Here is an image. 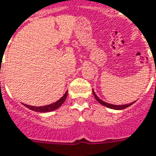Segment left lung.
<instances>
[{
    "instance_id": "1",
    "label": "left lung",
    "mask_w": 156,
    "mask_h": 156,
    "mask_svg": "<svg viewBox=\"0 0 156 156\" xmlns=\"http://www.w3.org/2000/svg\"><path fill=\"white\" fill-rule=\"evenodd\" d=\"M93 94H94V98H96V100L100 104V105H104L105 107H107V108H112V109H117V110H119V109H124V108H126L128 107H129L131 105H133L134 102H132L130 104H127V105H111V104H108V103H106V102L103 101L102 99L98 98V96L96 95V94L94 93V91L93 90Z\"/></svg>"
}]
</instances>
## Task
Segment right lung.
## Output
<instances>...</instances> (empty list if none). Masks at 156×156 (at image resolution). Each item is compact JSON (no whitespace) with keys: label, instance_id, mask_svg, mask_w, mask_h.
<instances>
[{"label":"right lung","instance_id":"1","mask_svg":"<svg viewBox=\"0 0 156 156\" xmlns=\"http://www.w3.org/2000/svg\"><path fill=\"white\" fill-rule=\"evenodd\" d=\"M67 96H68V91L66 92L64 94V95L60 99H58V101L55 102L53 104H51V105H45V106H39V107H36V106H31V105H25V104H22L25 107L28 108L29 109L31 110H33V111L36 112H40V113H47V112H51L53 110H56L57 108H58L60 106H61L64 101L67 98Z\"/></svg>","mask_w":156,"mask_h":156}]
</instances>
